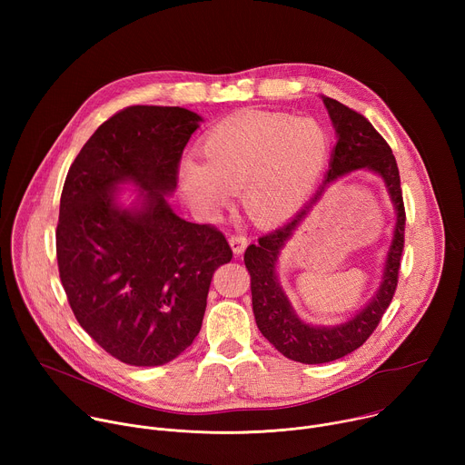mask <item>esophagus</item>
<instances>
[{"instance_id":"34e87169","label":"esophagus","mask_w":465,"mask_h":465,"mask_svg":"<svg viewBox=\"0 0 465 465\" xmlns=\"http://www.w3.org/2000/svg\"><path fill=\"white\" fill-rule=\"evenodd\" d=\"M228 242H230V246H232L235 255H241L246 250V246H248V239L244 235H232L228 239Z\"/></svg>"}]
</instances>
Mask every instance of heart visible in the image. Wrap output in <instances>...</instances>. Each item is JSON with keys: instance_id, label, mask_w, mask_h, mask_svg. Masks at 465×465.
<instances>
[{"instance_id": "1", "label": "heart", "mask_w": 465, "mask_h": 465, "mask_svg": "<svg viewBox=\"0 0 465 465\" xmlns=\"http://www.w3.org/2000/svg\"><path fill=\"white\" fill-rule=\"evenodd\" d=\"M204 162L187 156L178 167L183 201L212 215L239 191L244 213L261 226L296 215L312 194L329 154V134L314 117L244 110L206 132Z\"/></svg>"}]
</instances>
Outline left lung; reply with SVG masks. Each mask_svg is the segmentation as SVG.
I'll use <instances>...</instances> for the list:
<instances>
[{
    "mask_svg": "<svg viewBox=\"0 0 465 465\" xmlns=\"http://www.w3.org/2000/svg\"><path fill=\"white\" fill-rule=\"evenodd\" d=\"M322 101L337 134V145L331 153L329 171L322 187L289 223L269 235H262L257 244H250L244 252V264L252 282V309L259 331L280 353L303 364H323L342 359L368 341L393 298L405 244V206L400 169L391 149L364 115L331 97L322 95ZM359 168L371 170L385 182L396 212V226L383 276L371 302L346 322L314 326L297 316L284 294L277 278L279 255L321 200L326 187Z\"/></svg>",
    "mask_w": 465,
    "mask_h": 465,
    "instance_id": "obj_1",
    "label": "left lung"
}]
</instances>
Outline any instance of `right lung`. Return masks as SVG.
Segmentation results:
<instances>
[{
  "instance_id": "obj_1",
  "label": "right lung",
  "mask_w": 465,
  "mask_h": 465,
  "mask_svg": "<svg viewBox=\"0 0 465 465\" xmlns=\"http://www.w3.org/2000/svg\"><path fill=\"white\" fill-rule=\"evenodd\" d=\"M204 119L180 106H128L104 121L65 176L56 226L60 282L86 333L130 366H162L203 327L221 232L178 217L167 196ZM123 184L136 186L130 205Z\"/></svg>"
}]
</instances>
